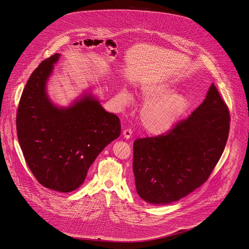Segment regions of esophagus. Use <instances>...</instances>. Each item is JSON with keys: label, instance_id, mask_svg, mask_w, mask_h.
<instances>
[{"label": "esophagus", "instance_id": "1", "mask_svg": "<svg viewBox=\"0 0 249 249\" xmlns=\"http://www.w3.org/2000/svg\"><path fill=\"white\" fill-rule=\"evenodd\" d=\"M131 133H132V131L130 129H126V130H123V136L125 139H130L131 137Z\"/></svg>", "mask_w": 249, "mask_h": 249}]
</instances>
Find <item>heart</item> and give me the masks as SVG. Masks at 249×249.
I'll list each match as a JSON object with an SVG mask.
<instances>
[{"instance_id": "1", "label": "heart", "mask_w": 249, "mask_h": 249, "mask_svg": "<svg viewBox=\"0 0 249 249\" xmlns=\"http://www.w3.org/2000/svg\"><path fill=\"white\" fill-rule=\"evenodd\" d=\"M173 85L167 81H147L142 84L140 98L145 104L139 113L140 125L146 133L161 135L172 130L189 112L190 102L184 94L174 92ZM123 102H130L126 90L121 92Z\"/></svg>"}]
</instances>
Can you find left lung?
Segmentation results:
<instances>
[{"label":"left lung","instance_id":"obj_1","mask_svg":"<svg viewBox=\"0 0 249 249\" xmlns=\"http://www.w3.org/2000/svg\"><path fill=\"white\" fill-rule=\"evenodd\" d=\"M230 121L229 108L212 84L189 118L164 134L136 139L132 169L138 195L167 204L200 188L224 151Z\"/></svg>","mask_w":249,"mask_h":249}]
</instances>
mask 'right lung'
Returning <instances> with one entry per match:
<instances>
[{
    "mask_svg": "<svg viewBox=\"0 0 249 249\" xmlns=\"http://www.w3.org/2000/svg\"><path fill=\"white\" fill-rule=\"evenodd\" d=\"M59 54L43 60L24 88L17 112V133L25 160L37 181L59 192L81 186L108 143L120 134V120L90 95L69 108L54 107L46 82Z\"/></svg>",
    "mask_w": 249,
    "mask_h": 249,
    "instance_id": "add662e5",
    "label": "right lung"
}]
</instances>
